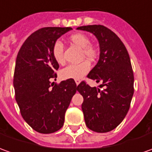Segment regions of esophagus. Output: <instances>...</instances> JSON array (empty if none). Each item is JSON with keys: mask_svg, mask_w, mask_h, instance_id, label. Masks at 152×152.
<instances>
[{"mask_svg": "<svg viewBox=\"0 0 152 152\" xmlns=\"http://www.w3.org/2000/svg\"><path fill=\"white\" fill-rule=\"evenodd\" d=\"M75 82H76V86H78L80 83V79H76L75 80Z\"/></svg>", "mask_w": 152, "mask_h": 152, "instance_id": "esophagus-1", "label": "esophagus"}]
</instances>
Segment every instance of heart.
<instances>
[{"label":"heart","instance_id":"heart-1","mask_svg":"<svg viewBox=\"0 0 152 152\" xmlns=\"http://www.w3.org/2000/svg\"><path fill=\"white\" fill-rule=\"evenodd\" d=\"M69 41L78 47L82 51V57L89 61H94L98 56V48L94 44L90 43V39L82 33H76L69 37ZM63 44L61 41H56L53 45L52 53L55 61L59 64L64 63ZM91 65L87 61L78 64H71L63 68L61 72V76L63 79H80L89 72Z\"/></svg>","mask_w":152,"mask_h":152}]
</instances>
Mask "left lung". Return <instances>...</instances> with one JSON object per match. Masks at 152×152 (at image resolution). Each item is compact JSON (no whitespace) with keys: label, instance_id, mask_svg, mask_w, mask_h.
I'll use <instances>...</instances> for the list:
<instances>
[{"label":"left lung","instance_id":"1","mask_svg":"<svg viewBox=\"0 0 152 152\" xmlns=\"http://www.w3.org/2000/svg\"><path fill=\"white\" fill-rule=\"evenodd\" d=\"M77 29L92 33L99 44V59L87 77L101 82L91 87L85 81L77 86L83 96L81 105L86 124L96 132H107L117 128L130 108L134 92V76L131 61L120 39L100 24L80 26Z\"/></svg>","mask_w":152,"mask_h":152}]
</instances>
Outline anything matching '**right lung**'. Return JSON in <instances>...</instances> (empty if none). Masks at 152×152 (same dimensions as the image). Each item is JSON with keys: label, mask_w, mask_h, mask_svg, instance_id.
Wrapping results in <instances>:
<instances>
[{"label": "right lung", "mask_w": 152, "mask_h": 152, "mask_svg": "<svg viewBox=\"0 0 152 152\" xmlns=\"http://www.w3.org/2000/svg\"><path fill=\"white\" fill-rule=\"evenodd\" d=\"M70 27L40 28L24 41L18 53L14 73L15 100L24 121L38 132L48 134L63 126L65 113L76 94L75 80L54 84L59 65L52 48Z\"/></svg>", "instance_id": "obj_1"}]
</instances>
